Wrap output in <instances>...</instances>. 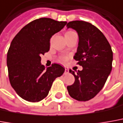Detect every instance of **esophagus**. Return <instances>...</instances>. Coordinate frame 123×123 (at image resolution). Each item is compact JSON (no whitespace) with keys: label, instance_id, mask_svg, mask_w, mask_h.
<instances>
[{"label":"esophagus","instance_id":"34e87169","mask_svg":"<svg viewBox=\"0 0 123 123\" xmlns=\"http://www.w3.org/2000/svg\"><path fill=\"white\" fill-rule=\"evenodd\" d=\"M68 72H69V71H68V68H65V74H67V73H68Z\"/></svg>","mask_w":123,"mask_h":123}]
</instances>
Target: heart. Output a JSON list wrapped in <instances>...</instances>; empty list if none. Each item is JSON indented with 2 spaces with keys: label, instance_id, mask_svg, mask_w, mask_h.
<instances>
[{
  "label": "heart",
  "instance_id": "heart-1",
  "mask_svg": "<svg viewBox=\"0 0 123 123\" xmlns=\"http://www.w3.org/2000/svg\"><path fill=\"white\" fill-rule=\"evenodd\" d=\"M73 31H67V32L65 33V35H67V34L73 33ZM60 60L62 62H65L67 60V56H62L61 58H60Z\"/></svg>",
  "mask_w": 123,
  "mask_h": 123
}]
</instances>
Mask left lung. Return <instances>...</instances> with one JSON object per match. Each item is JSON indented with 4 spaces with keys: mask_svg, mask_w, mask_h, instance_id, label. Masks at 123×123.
<instances>
[{
    "mask_svg": "<svg viewBox=\"0 0 123 123\" xmlns=\"http://www.w3.org/2000/svg\"><path fill=\"white\" fill-rule=\"evenodd\" d=\"M67 28L76 30L79 44L74 59L82 66L75 73V82L67 86L70 96L78 101H87L96 96L104 86L112 70L113 54L107 39L96 27L83 21H73Z\"/></svg>",
    "mask_w": 123,
    "mask_h": 123,
    "instance_id": "left-lung-1",
    "label": "left lung"
}]
</instances>
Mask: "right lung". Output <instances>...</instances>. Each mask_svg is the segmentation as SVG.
Segmentation results:
<instances>
[{
  "label": "right lung",
  "instance_id": "add662e5",
  "mask_svg": "<svg viewBox=\"0 0 123 123\" xmlns=\"http://www.w3.org/2000/svg\"><path fill=\"white\" fill-rule=\"evenodd\" d=\"M67 24L50 18H40L27 24L16 35L7 52L10 83L23 100L36 102L47 96L52 83L65 71L54 63L45 68L40 55L50 50L51 37Z\"/></svg>",
  "mask_w": 123,
  "mask_h": 123
}]
</instances>
